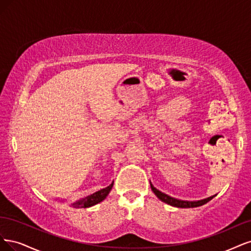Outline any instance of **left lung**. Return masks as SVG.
<instances>
[{
  "instance_id": "left-lung-1",
  "label": "left lung",
  "mask_w": 251,
  "mask_h": 251,
  "mask_svg": "<svg viewBox=\"0 0 251 251\" xmlns=\"http://www.w3.org/2000/svg\"><path fill=\"white\" fill-rule=\"evenodd\" d=\"M150 185H151V190L153 191V193L155 194L156 197L158 199H160L163 202H165V203H168L170 205L172 206H176V207H181V208H189V207H197V206H201L203 205L205 203H207V202L209 200H212L216 195L214 196H211L208 198H205V199H202V200H198V201H187V200H180V199H176V198H173L171 196L167 195V194L160 192L159 190H157L156 188L153 187V184L150 182Z\"/></svg>"
}]
</instances>
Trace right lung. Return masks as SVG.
<instances>
[{"instance_id":"obj_1","label":"right lung","mask_w":251,"mask_h":251,"mask_svg":"<svg viewBox=\"0 0 251 251\" xmlns=\"http://www.w3.org/2000/svg\"><path fill=\"white\" fill-rule=\"evenodd\" d=\"M112 187H114V182L110 183L108 187H106L105 189H102L98 192L92 194V195H88V196H86L82 199H80V200L74 202V203H72L71 205L74 206V207H83V208L93 206V205L99 203V202L103 201L105 198H106V196L109 194Z\"/></svg>"}]
</instances>
